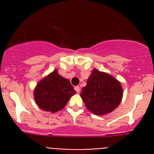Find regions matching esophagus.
Returning a JSON list of instances; mask_svg holds the SVG:
<instances>
[{
	"mask_svg": "<svg viewBox=\"0 0 154 154\" xmlns=\"http://www.w3.org/2000/svg\"><path fill=\"white\" fill-rule=\"evenodd\" d=\"M75 90L76 91V92H80V87L79 86H78V85H77V86H75Z\"/></svg>",
	"mask_w": 154,
	"mask_h": 154,
	"instance_id": "34e87169",
	"label": "esophagus"
}]
</instances>
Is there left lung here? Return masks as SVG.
Here are the masks:
<instances>
[{"label":"left lung","instance_id":"left-lung-1","mask_svg":"<svg viewBox=\"0 0 154 154\" xmlns=\"http://www.w3.org/2000/svg\"><path fill=\"white\" fill-rule=\"evenodd\" d=\"M81 97L89 111L96 115H104L119 106L123 89L119 82L112 75L93 69L86 86L82 89Z\"/></svg>","mask_w":154,"mask_h":154}]
</instances>
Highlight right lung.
Returning a JSON list of instances; mask_svg holds the SVG:
<instances>
[{
	"label": "right lung",
	"mask_w": 154,
	"mask_h": 154,
	"mask_svg": "<svg viewBox=\"0 0 154 154\" xmlns=\"http://www.w3.org/2000/svg\"><path fill=\"white\" fill-rule=\"evenodd\" d=\"M75 91L70 82L58 75L57 70L39 82L35 89L37 105L45 111L58 112L65 106Z\"/></svg>",
	"instance_id": "add662e5"
}]
</instances>
